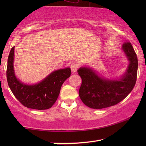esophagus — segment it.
I'll list each match as a JSON object with an SVG mask.
<instances>
[{
  "mask_svg": "<svg viewBox=\"0 0 146 146\" xmlns=\"http://www.w3.org/2000/svg\"><path fill=\"white\" fill-rule=\"evenodd\" d=\"M78 67H79L78 64L76 63V62H73V63L71 64V66H70L72 72L73 73L76 72L77 71V70L78 69Z\"/></svg>",
  "mask_w": 146,
  "mask_h": 146,
  "instance_id": "34e87169",
  "label": "esophagus"
}]
</instances>
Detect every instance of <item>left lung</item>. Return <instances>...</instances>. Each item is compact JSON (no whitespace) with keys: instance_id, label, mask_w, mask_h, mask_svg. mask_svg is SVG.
Returning <instances> with one entry per match:
<instances>
[{"instance_id":"8db88e82","label":"left lung","mask_w":146,"mask_h":146,"mask_svg":"<svg viewBox=\"0 0 146 146\" xmlns=\"http://www.w3.org/2000/svg\"><path fill=\"white\" fill-rule=\"evenodd\" d=\"M122 50L129 63L126 72L120 78H105L88 67H81L78 70L82 78L79 96L88 107L102 109L114 106L126 98L133 90L138 68L137 55L129 42L123 44Z\"/></svg>"}]
</instances>
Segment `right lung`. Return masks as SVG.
Wrapping results in <instances>:
<instances>
[{"label":"right lung","mask_w":146,"mask_h":146,"mask_svg":"<svg viewBox=\"0 0 146 146\" xmlns=\"http://www.w3.org/2000/svg\"><path fill=\"white\" fill-rule=\"evenodd\" d=\"M15 46L8 58L7 78L8 84L17 99L25 107L36 110L50 108L58 97L62 84L70 76V68L59 69L47 76L40 82L33 85L21 82L14 70Z\"/></svg>","instance_id":"obj_1"}]
</instances>
